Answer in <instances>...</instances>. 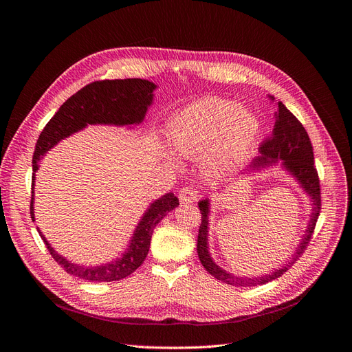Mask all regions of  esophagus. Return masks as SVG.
<instances>
[{"label":"esophagus","instance_id":"34e87169","mask_svg":"<svg viewBox=\"0 0 352 352\" xmlns=\"http://www.w3.org/2000/svg\"><path fill=\"white\" fill-rule=\"evenodd\" d=\"M198 198L199 192L192 186H186L179 192V199L182 202H195Z\"/></svg>","mask_w":352,"mask_h":352}]
</instances>
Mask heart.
Masks as SVG:
<instances>
[{"label":"heart","mask_w":352,"mask_h":352,"mask_svg":"<svg viewBox=\"0 0 352 352\" xmlns=\"http://www.w3.org/2000/svg\"><path fill=\"white\" fill-rule=\"evenodd\" d=\"M255 114L235 101L210 97L176 113L166 129L167 142L180 158L199 155L201 172L217 177L235 164L258 133Z\"/></svg>","instance_id":"obj_1"}]
</instances>
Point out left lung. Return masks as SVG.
Returning <instances> with one entry per match:
<instances>
[{"instance_id":"obj_1","label":"left lung","mask_w":352,"mask_h":352,"mask_svg":"<svg viewBox=\"0 0 352 352\" xmlns=\"http://www.w3.org/2000/svg\"><path fill=\"white\" fill-rule=\"evenodd\" d=\"M274 101L273 97H269ZM278 111L274 113V127L269 140H265L258 150V155L251 160V163L245 167L241 175H251L254 172H261L264 168H272L273 166H280L283 172L289 173L295 182L300 185V188L310 198L311 202V214L310 220L307 223V229L304 235L295 248V252L286 264L280 267L272 270L270 273H264L260 276H241L233 274L225 270L223 267L212 260L211 254L208 251V228H210V198L201 199L198 202V207L201 210V226L198 232V242H197V252L201 264L204 269L214 276L217 280L225 282L233 286H258L274 279L280 278V276L291 267V265L300 258V255L307 248L308 242L311 239L314 232L316 221L318 219V212H320V184H318L317 170L314 167V154L311 141L305 132L304 126L298 122L296 117L287 110L285 105L278 101Z\"/></svg>"}]
</instances>
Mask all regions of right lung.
I'll list each match as a JSON object with an SVG mask.
<instances>
[{
    "mask_svg": "<svg viewBox=\"0 0 352 352\" xmlns=\"http://www.w3.org/2000/svg\"><path fill=\"white\" fill-rule=\"evenodd\" d=\"M157 85L145 79H114L92 82L78 91L61 105L54 117L47 123L41 132L32 160V199L30 217L35 221V173L39 168L41 158L54 148L60 141L66 140L89 124H110L133 127L141 124L145 114L154 102V91ZM179 206L175 194L168 192L153 201L145 210L144 216L138 223L129 245L124 252L113 261L100 265L76 264L63 257L47 241L38 228L39 236L45 242L50 254L69 274L89 282H113L120 280L132 274L146 258L154 228L158 225L168 211Z\"/></svg>",
    "mask_w": 352,
    "mask_h": 352,
    "instance_id": "add662e5",
    "label": "right lung"
}]
</instances>
